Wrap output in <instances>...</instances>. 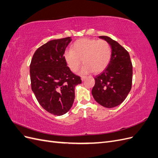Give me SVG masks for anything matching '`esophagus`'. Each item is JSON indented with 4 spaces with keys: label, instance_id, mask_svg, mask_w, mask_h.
<instances>
[{
    "label": "esophagus",
    "instance_id": "obj_1",
    "mask_svg": "<svg viewBox=\"0 0 158 158\" xmlns=\"http://www.w3.org/2000/svg\"><path fill=\"white\" fill-rule=\"evenodd\" d=\"M85 76H81V80H82V81H84L85 79Z\"/></svg>",
    "mask_w": 158,
    "mask_h": 158
}]
</instances>
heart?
<instances>
[{"mask_svg":"<svg viewBox=\"0 0 158 158\" xmlns=\"http://www.w3.org/2000/svg\"><path fill=\"white\" fill-rule=\"evenodd\" d=\"M64 59L73 72L78 69L82 60L84 64L79 71L81 74L94 72L99 73L107 68L111 59V49L105 40L83 38L76 41L71 50L64 52Z\"/></svg>","mask_w":158,"mask_h":158,"instance_id":"heart-1","label":"heart"}]
</instances>
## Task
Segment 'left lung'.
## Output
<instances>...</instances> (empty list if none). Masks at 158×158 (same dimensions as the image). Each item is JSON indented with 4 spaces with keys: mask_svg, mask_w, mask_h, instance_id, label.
<instances>
[{
    "mask_svg": "<svg viewBox=\"0 0 158 158\" xmlns=\"http://www.w3.org/2000/svg\"><path fill=\"white\" fill-rule=\"evenodd\" d=\"M99 38L106 41L111 46V59L107 68L95 77L92 94L99 105L113 108L123 102L130 92L132 65L128 51L118 43L107 36Z\"/></svg>",
    "mask_w": 158,
    "mask_h": 158,
    "instance_id": "left-lung-1",
    "label": "left lung"
}]
</instances>
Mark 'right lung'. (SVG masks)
<instances>
[{"label":"right lung","instance_id":"right-lung-1","mask_svg":"<svg viewBox=\"0 0 158 158\" xmlns=\"http://www.w3.org/2000/svg\"><path fill=\"white\" fill-rule=\"evenodd\" d=\"M70 37L49 41L38 48L30 66L31 89L47 112L57 116L67 113L75 98L76 85L82 83L72 73L64 53Z\"/></svg>","mask_w":158,"mask_h":158}]
</instances>
